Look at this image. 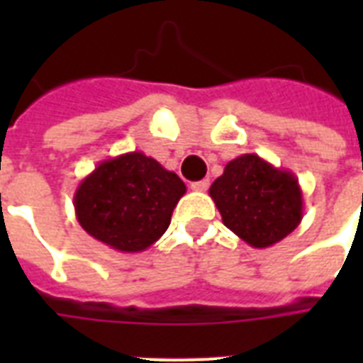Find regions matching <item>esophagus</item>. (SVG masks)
Listing matches in <instances>:
<instances>
[{"label": "esophagus", "instance_id": "obj_1", "mask_svg": "<svg viewBox=\"0 0 363 363\" xmlns=\"http://www.w3.org/2000/svg\"><path fill=\"white\" fill-rule=\"evenodd\" d=\"M209 179H203V181H198V182H192V190L194 192H205L207 188H209Z\"/></svg>", "mask_w": 363, "mask_h": 363}]
</instances>
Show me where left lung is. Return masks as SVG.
Returning a JSON list of instances; mask_svg holds the SVG:
<instances>
[{
  "label": "left lung",
  "instance_id": "8db88e82",
  "mask_svg": "<svg viewBox=\"0 0 363 363\" xmlns=\"http://www.w3.org/2000/svg\"><path fill=\"white\" fill-rule=\"evenodd\" d=\"M224 226L254 248H267L290 235L303 218V192L292 171L258 154L228 162L209 188Z\"/></svg>",
  "mask_w": 363,
  "mask_h": 363
}]
</instances>
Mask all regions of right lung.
I'll use <instances>...</instances> for the list:
<instances>
[{"label": "right lung", "instance_id": "1", "mask_svg": "<svg viewBox=\"0 0 363 363\" xmlns=\"http://www.w3.org/2000/svg\"><path fill=\"white\" fill-rule=\"evenodd\" d=\"M184 194L177 173L135 150L99 162L79 182L73 205L82 230L96 241L118 252H143L169 228Z\"/></svg>", "mask_w": 363, "mask_h": 363}]
</instances>
